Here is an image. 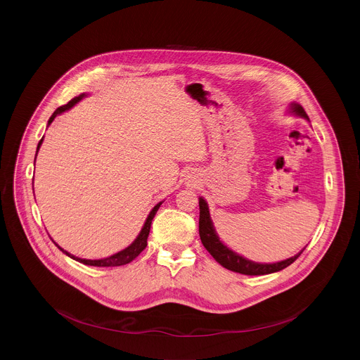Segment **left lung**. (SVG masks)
<instances>
[{
  "label": "left lung",
  "instance_id": "left-lung-1",
  "mask_svg": "<svg viewBox=\"0 0 360 360\" xmlns=\"http://www.w3.org/2000/svg\"><path fill=\"white\" fill-rule=\"evenodd\" d=\"M292 112L309 121L304 110L299 104H292ZM199 236H200V240H202V245L205 246V249H207L214 256L217 262H219L224 268H226L229 271L243 274V275H268V274L282 271L286 266H289L290 264H293L299 258L300 253L303 252V250H300L297 255L292 256V258L282 261V262H276V264H255L252 261L242 258V256H239L238 253L228 249L217 236L214 225L210 218L208 205L202 198H199Z\"/></svg>",
  "mask_w": 360,
  "mask_h": 360
}]
</instances>
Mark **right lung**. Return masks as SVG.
<instances>
[{
    "instance_id": "1",
    "label": "right lung",
    "mask_w": 360,
    "mask_h": 360,
    "mask_svg": "<svg viewBox=\"0 0 360 360\" xmlns=\"http://www.w3.org/2000/svg\"><path fill=\"white\" fill-rule=\"evenodd\" d=\"M84 95H79V96H75V98H72L68 104H65V105H63V107H60V108H57L56 111H54V114L51 115V118L48 120V125L54 121V118L58 115V114H61V112H64V111H67V110H70L72 105H75L77 102L82 98ZM41 142H42V139L38 142V146H37V152H38V149H39V145H41ZM35 158H37V155H35ZM35 162V161H34ZM161 203L162 202H160L158 205H155V207H153V210L150 211V214L148 215V218H146V222H145V225H143V228H142V231L139 232V235H138V238L128 246V248H125L124 250H121V252H118V253H115V255H112V256H110V258H104V259H98V261H89V259H81V258H77V256H72V255H70L67 250H64L63 248H60L57 243V246L65 253V255H68L70 258H72V259H75V261H78V262H81V264H84V265H89V266H121V265H127V264H129L131 261H134L136 256L145 249V246H146V239H148V235H149V229H150V224H152V219H153V217H155V214H157V211L160 210V207H161Z\"/></svg>"
}]
</instances>
